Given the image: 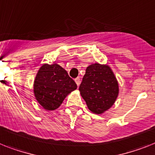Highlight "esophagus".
<instances>
[{"mask_svg":"<svg viewBox=\"0 0 155 155\" xmlns=\"http://www.w3.org/2000/svg\"><path fill=\"white\" fill-rule=\"evenodd\" d=\"M75 82H76L77 85L78 86V85H80V83H81V79H80V78H75Z\"/></svg>","mask_w":155,"mask_h":155,"instance_id":"esophagus-1","label":"esophagus"}]
</instances>
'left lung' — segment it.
Listing matches in <instances>:
<instances>
[{"mask_svg":"<svg viewBox=\"0 0 155 155\" xmlns=\"http://www.w3.org/2000/svg\"><path fill=\"white\" fill-rule=\"evenodd\" d=\"M79 90L89 109L93 113L101 114L115 103L119 86L109 66L95 63L86 68Z\"/></svg>","mask_w":155,"mask_h":155,"instance_id":"8db88e82","label":"left lung"}]
</instances>
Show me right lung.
<instances>
[{
  "label": "right lung",
  "mask_w": 155,
  "mask_h": 155,
  "mask_svg": "<svg viewBox=\"0 0 155 155\" xmlns=\"http://www.w3.org/2000/svg\"><path fill=\"white\" fill-rule=\"evenodd\" d=\"M76 89L74 81L58 64L43 65L34 81L35 97L47 110L58 108L67 94Z\"/></svg>",
  "instance_id": "obj_1"
}]
</instances>
